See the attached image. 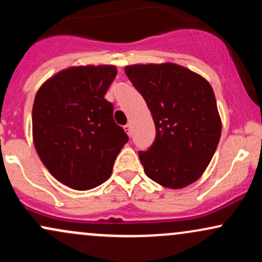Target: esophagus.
<instances>
[{"label": "esophagus", "mask_w": 262, "mask_h": 262, "mask_svg": "<svg viewBox=\"0 0 262 262\" xmlns=\"http://www.w3.org/2000/svg\"><path fill=\"white\" fill-rule=\"evenodd\" d=\"M124 130L128 135L132 134V124H130V123H128V124L124 125Z\"/></svg>", "instance_id": "obj_1"}]
</instances>
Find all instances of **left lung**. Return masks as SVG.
<instances>
[{
    "mask_svg": "<svg viewBox=\"0 0 262 262\" xmlns=\"http://www.w3.org/2000/svg\"><path fill=\"white\" fill-rule=\"evenodd\" d=\"M125 74L145 100L155 123L154 143L139 151L146 176L173 189L197 181L222 134L212 86L198 74L171 62L130 65Z\"/></svg>",
    "mask_w": 262,
    "mask_h": 262,
    "instance_id": "left-lung-1",
    "label": "left lung"
}]
</instances>
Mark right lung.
I'll list each match as a JSON object with an SVG mask.
<instances>
[{
	"instance_id": "1",
	"label": "right lung",
	"mask_w": 262,
	"mask_h": 262,
	"mask_svg": "<svg viewBox=\"0 0 262 262\" xmlns=\"http://www.w3.org/2000/svg\"><path fill=\"white\" fill-rule=\"evenodd\" d=\"M116 75L113 65L70 68L45 81L35 95V150L49 172L74 189L86 191L106 181L129 139L104 98Z\"/></svg>"
}]
</instances>
